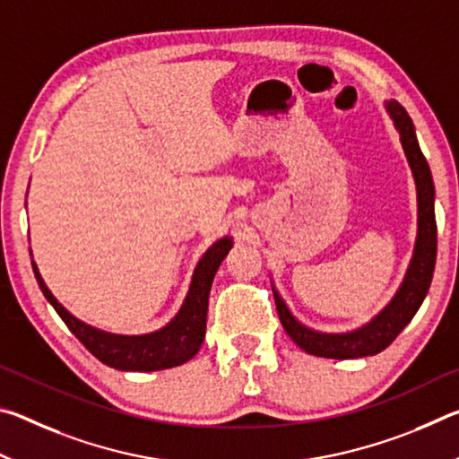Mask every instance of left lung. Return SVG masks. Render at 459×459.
Masks as SVG:
<instances>
[{"label": "left lung", "instance_id": "1", "mask_svg": "<svg viewBox=\"0 0 459 459\" xmlns=\"http://www.w3.org/2000/svg\"><path fill=\"white\" fill-rule=\"evenodd\" d=\"M388 113L394 121V127L401 134V143L413 169L417 184V208H419V232L415 243V255L411 259L409 271L403 281L401 290L394 295L391 304L380 312L375 320L364 325V328L351 333H320L301 325L287 309L285 301L275 293V306L279 320L290 338L301 351L324 359H360L383 352L391 342L399 336L403 328L413 320L417 309L421 307L427 291H429L435 257H437V224H435V208H433V178L429 172L425 155L417 143L413 121L407 115L403 105L397 100H388Z\"/></svg>", "mask_w": 459, "mask_h": 459}]
</instances>
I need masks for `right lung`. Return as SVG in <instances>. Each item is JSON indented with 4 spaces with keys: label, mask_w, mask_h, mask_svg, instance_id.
<instances>
[{
    "label": "right lung",
    "mask_w": 459,
    "mask_h": 459,
    "mask_svg": "<svg viewBox=\"0 0 459 459\" xmlns=\"http://www.w3.org/2000/svg\"><path fill=\"white\" fill-rule=\"evenodd\" d=\"M230 247V238H221L208 248L204 257L200 259L196 271H194L190 291L186 295L180 312L166 328L153 333H145V336H117V333L100 332L76 320L73 314H68L58 304L56 298L46 287L36 263H32V267L44 298L50 301L56 314L62 317V322L68 325V330L82 342L84 348L92 356H97L107 367L117 370L150 372L178 367V364L190 360L200 351L202 340H204L206 333L208 293H211L216 269H219L222 259L227 257Z\"/></svg>",
    "instance_id": "add662e5"
}]
</instances>
